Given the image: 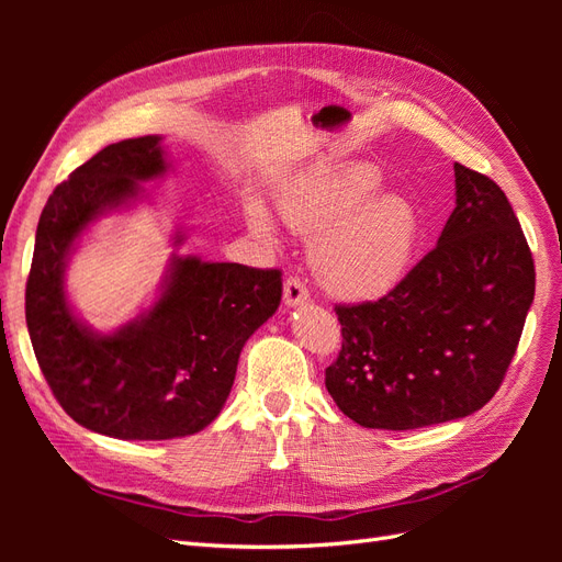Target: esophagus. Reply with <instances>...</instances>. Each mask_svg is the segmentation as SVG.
Returning a JSON list of instances; mask_svg holds the SVG:
<instances>
[{
    "instance_id": "34e87169",
    "label": "esophagus",
    "mask_w": 562,
    "mask_h": 562,
    "mask_svg": "<svg viewBox=\"0 0 562 562\" xmlns=\"http://www.w3.org/2000/svg\"><path fill=\"white\" fill-rule=\"evenodd\" d=\"M307 300H310L307 285H304L297 277L285 279V283H283V302H285V307H297V304H304Z\"/></svg>"
}]
</instances>
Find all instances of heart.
<instances>
[{
  "mask_svg": "<svg viewBox=\"0 0 562 562\" xmlns=\"http://www.w3.org/2000/svg\"><path fill=\"white\" fill-rule=\"evenodd\" d=\"M382 173L356 161L318 168L279 194L281 217L314 236L312 265L337 297L375 300L405 279L422 241V215L405 194L384 192ZM250 229L271 241L277 227L260 201H250Z\"/></svg>",
  "mask_w": 562,
  "mask_h": 562,
  "instance_id": "b5f03b06",
  "label": "heart"
}]
</instances>
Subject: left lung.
<instances>
[{
	"instance_id": "1",
	"label": "left lung",
	"mask_w": 562,
	"mask_h": 562,
	"mask_svg": "<svg viewBox=\"0 0 562 562\" xmlns=\"http://www.w3.org/2000/svg\"><path fill=\"white\" fill-rule=\"evenodd\" d=\"M535 300V262L495 180L454 164V211L431 252L378 302L335 307L326 389L366 429L462 419L495 396Z\"/></svg>"
}]
</instances>
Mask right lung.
<instances>
[{
	"instance_id": "obj_1",
	"label": "right lung",
	"mask_w": 562,
	"mask_h": 562,
	"mask_svg": "<svg viewBox=\"0 0 562 562\" xmlns=\"http://www.w3.org/2000/svg\"><path fill=\"white\" fill-rule=\"evenodd\" d=\"M161 135L108 145L42 211L25 321L54 396L81 427L122 440L192 436L220 415L248 337L281 304V271L171 255L155 302L110 333L75 314L65 269L100 217L147 199L168 173ZM173 234V246L184 244Z\"/></svg>"
}]
</instances>
